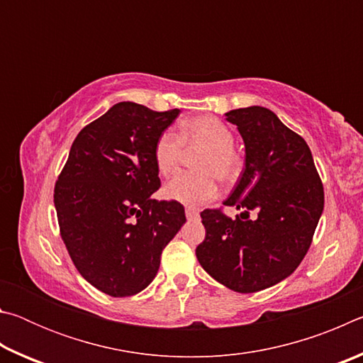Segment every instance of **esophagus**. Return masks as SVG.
Instances as JSON below:
<instances>
[{"label":"esophagus","instance_id":"esophagus-1","mask_svg":"<svg viewBox=\"0 0 363 363\" xmlns=\"http://www.w3.org/2000/svg\"><path fill=\"white\" fill-rule=\"evenodd\" d=\"M186 216H187V219H196L199 218V210H195V208H192V206H187Z\"/></svg>","mask_w":363,"mask_h":363}]
</instances>
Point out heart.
I'll list each match as a JSON object with an SVG mask.
<instances>
[{
	"label": "heart",
	"mask_w": 363,
	"mask_h": 363,
	"mask_svg": "<svg viewBox=\"0 0 363 363\" xmlns=\"http://www.w3.org/2000/svg\"><path fill=\"white\" fill-rule=\"evenodd\" d=\"M233 133L216 116L200 115L181 126L177 138L160 134L153 145V160L160 174L169 176L179 169L184 150L201 153L195 157L196 173H182L164 186V196L187 206H199L216 196L219 182L230 184L242 173V157L233 147Z\"/></svg>",
	"instance_id": "1"
}]
</instances>
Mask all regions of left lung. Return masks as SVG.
<instances>
[{"mask_svg": "<svg viewBox=\"0 0 363 363\" xmlns=\"http://www.w3.org/2000/svg\"><path fill=\"white\" fill-rule=\"evenodd\" d=\"M245 143V168L225 206L200 213L205 240L196 259L219 284L255 293L291 275L304 259L323 211V186L306 140L269 108L225 113ZM256 220H248L249 213Z\"/></svg>", "mask_w": 363, "mask_h": 363, "instance_id": "left-lung-1", "label": "left lung"}]
</instances>
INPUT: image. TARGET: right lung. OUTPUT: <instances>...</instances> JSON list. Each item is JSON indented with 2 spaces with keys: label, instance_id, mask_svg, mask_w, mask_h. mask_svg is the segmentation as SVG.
I'll use <instances>...</instances> for the list:
<instances>
[{
  "label": "right lung",
  "instance_id": "add662e5",
  "mask_svg": "<svg viewBox=\"0 0 363 363\" xmlns=\"http://www.w3.org/2000/svg\"><path fill=\"white\" fill-rule=\"evenodd\" d=\"M179 110L118 102L78 133L54 187L60 237L78 272L113 298L150 285L163 248L186 223L160 189L153 145Z\"/></svg>",
  "mask_w": 363,
  "mask_h": 363
}]
</instances>
